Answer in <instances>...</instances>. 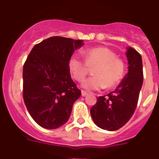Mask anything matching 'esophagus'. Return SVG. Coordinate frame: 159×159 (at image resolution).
Returning <instances> with one entry per match:
<instances>
[{"mask_svg": "<svg viewBox=\"0 0 159 159\" xmlns=\"http://www.w3.org/2000/svg\"><path fill=\"white\" fill-rule=\"evenodd\" d=\"M87 94V92L84 91V90H82V96H86Z\"/></svg>", "mask_w": 159, "mask_h": 159, "instance_id": "34e87169", "label": "esophagus"}]
</instances>
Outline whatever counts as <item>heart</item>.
Masks as SVG:
<instances>
[{"mask_svg": "<svg viewBox=\"0 0 159 159\" xmlns=\"http://www.w3.org/2000/svg\"><path fill=\"white\" fill-rule=\"evenodd\" d=\"M82 61L77 55H73L68 61V67L72 77L82 82L89 73V67L93 69L94 76L82 82V87L89 90H98L117 86L125 74L124 61L117 58L116 54L105 47H97L83 50Z\"/></svg>", "mask_w": 159, "mask_h": 159, "instance_id": "b5f03b06", "label": "heart"}]
</instances>
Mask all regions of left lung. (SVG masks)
Segmentation results:
<instances>
[{
    "mask_svg": "<svg viewBox=\"0 0 159 159\" xmlns=\"http://www.w3.org/2000/svg\"><path fill=\"white\" fill-rule=\"evenodd\" d=\"M129 72L114 91L99 96L90 109L95 125L107 131L120 129L130 120L137 107L143 83L141 56L133 48H128Z\"/></svg>",
    "mask_w": 159,
    "mask_h": 159,
    "instance_id": "8db88e82",
    "label": "left lung"
}]
</instances>
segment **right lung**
I'll return each mask as SVG.
<instances>
[{"instance_id": "add662e5", "label": "right lung", "mask_w": 159, "mask_h": 159, "mask_svg": "<svg viewBox=\"0 0 159 159\" xmlns=\"http://www.w3.org/2000/svg\"><path fill=\"white\" fill-rule=\"evenodd\" d=\"M83 40L53 36L34 45L23 65V100L39 126L48 129L67 122L81 90L71 79L68 61Z\"/></svg>"}]
</instances>
